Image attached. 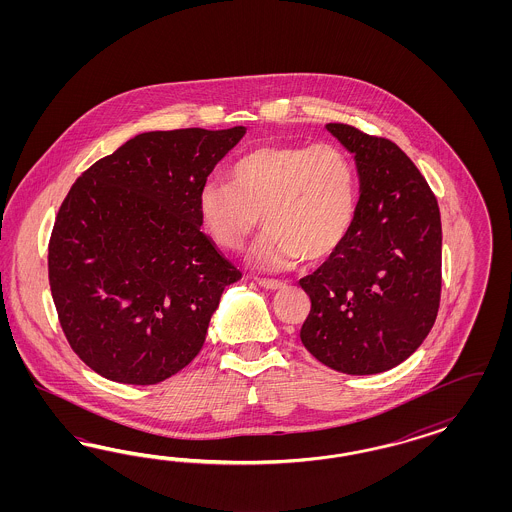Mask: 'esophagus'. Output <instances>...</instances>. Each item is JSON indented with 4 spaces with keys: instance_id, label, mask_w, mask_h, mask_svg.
Here are the masks:
<instances>
[{
    "instance_id": "esophagus-1",
    "label": "esophagus",
    "mask_w": 512,
    "mask_h": 512,
    "mask_svg": "<svg viewBox=\"0 0 512 512\" xmlns=\"http://www.w3.org/2000/svg\"><path fill=\"white\" fill-rule=\"evenodd\" d=\"M257 283H259V287H263L266 291H279V289L285 287V283L276 281V279H257Z\"/></svg>"
}]
</instances>
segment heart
I'll use <instances>...</instances> for the list:
<instances>
[{"mask_svg": "<svg viewBox=\"0 0 512 512\" xmlns=\"http://www.w3.org/2000/svg\"><path fill=\"white\" fill-rule=\"evenodd\" d=\"M197 208L204 233L229 251L242 248L263 217L268 231L251 251L263 270L323 263L355 223V165L330 142L261 146L234 161L229 182H206Z\"/></svg>", "mask_w": 512, "mask_h": 512, "instance_id": "b5f03b06", "label": "heart"}]
</instances>
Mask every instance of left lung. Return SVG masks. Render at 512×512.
<instances>
[{
  "mask_svg": "<svg viewBox=\"0 0 512 512\" xmlns=\"http://www.w3.org/2000/svg\"><path fill=\"white\" fill-rule=\"evenodd\" d=\"M326 129L355 155L360 199L343 246L300 279L311 300L300 340L336 372H387L419 349L437 317L439 206L394 142L353 125Z\"/></svg>",
  "mask_w": 512,
  "mask_h": 512,
  "instance_id": "1",
  "label": "left lung"
}]
</instances>
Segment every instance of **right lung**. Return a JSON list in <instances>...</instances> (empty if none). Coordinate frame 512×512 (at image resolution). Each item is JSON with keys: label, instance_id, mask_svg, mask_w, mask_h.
I'll return each instance as SVG.
<instances>
[{"label": "right lung", "instance_id": "obj_1", "mask_svg": "<svg viewBox=\"0 0 512 512\" xmlns=\"http://www.w3.org/2000/svg\"><path fill=\"white\" fill-rule=\"evenodd\" d=\"M244 135L242 125L140 133L69 189L48 281L65 338L93 372L155 385L199 355L242 274L202 233L197 199Z\"/></svg>", "mask_w": 512, "mask_h": 512}]
</instances>
